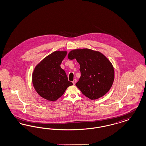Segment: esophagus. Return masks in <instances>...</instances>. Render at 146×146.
<instances>
[{
    "label": "esophagus",
    "instance_id": "34e87169",
    "mask_svg": "<svg viewBox=\"0 0 146 146\" xmlns=\"http://www.w3.org/2000/svg\"><path fill=\"white\" fill-rule=\"evenodd\" d=\"M76 79H74V80L73 81V82H72V83H73V85H75V84H76Z\"/></svg>",
    "mask_w": 146,
    "mask_h": 146
}]
</instances>
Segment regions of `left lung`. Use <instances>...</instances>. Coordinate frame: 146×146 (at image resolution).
<instances>
[{"label":"left lung","instance_id":"obj_1","mask_svg":"<svg viewBox=\"0 0 146 146\" xmlns=\"http://www.w3.org/2000/svg\"><path fill=\"white\" fill-rule=\"evenodd\" d=\"M70 60L76 59L80 65V78L76 87L91 100L105 96L114 80V70L110 60L97 50L84 48L70 50Z\"/></svg>","mask_w":146,"mask_h":146}]
</instances>
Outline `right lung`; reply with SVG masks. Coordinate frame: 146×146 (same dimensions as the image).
Masks as SVG:
<instances>
[{"label": "right lung", "mask_w": 146, "mask_h": 146, "mask_svg": "<svg viewBox=\"0 0 146 146\" xmlns=\"http://www.w3.org/2000/svg\"><path fill=\"white\" fill-rule=\"evenodd\" d=\"M66 50H56L46 56L35 66L32 81L35 91L42 98L55 101L73 84L68 80L65 71L61 68Z\"/></svg>", "instance_id": "obj_1"}]
</instances>
